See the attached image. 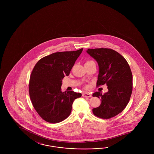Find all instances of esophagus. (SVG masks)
<instances>
[{
  "instance_id": "1",
  "label": "esophagus",
  "mask_w": 154,
  "mask_h": 154,
  "mask_svg": "<svg viewBox=\"0 0 154 154\" xmlns=\"http://www.w3.org/2000/svg\"><path fill=\"white\" fill-rule=\"evenodd\" d=\"M82 96L84 97H92V95L90 94H88V93H84L82 94Z\"/></svg>"
}]
</instances>
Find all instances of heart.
Segmentation results:
<instances>
[{
    "mask_svg": "<svg viewBox=\"0 0 154 154\" xmlns=\"http://www.w3.org/2000/svg\"><path fill=\"white\" fill-rule=\"evenodd\" d=\"M90 61H91V60H88V61H87L85 63H87V62H90Z\"/></svg>",
    "mask_w": 154,
    "mask_h": 154,
    "instance_id": "obj_1",
    "label": "heart"
}]
</instances>
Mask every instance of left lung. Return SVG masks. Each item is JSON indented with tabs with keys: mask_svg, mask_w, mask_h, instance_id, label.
I'll return each instance as SVG.
<instances>
[{
	"mask_svg": "<svg viewBox=\"0 0 154 154\" xmlns=\"http://www.w3.org/2000/svg\"><path fill=\"white\" fill-rule=\"evenodd\" d=\"M98 63L99 73L96 87L106 84L109 91L102 95L96 92L93 96L100 98V105L92 109L94 114L102 119H110L121 112L132 95L133 77L126 60L110 48H89L87 51Z\"/></svg>",
	"mask_w": 154,
	"mask_h": 154,
	"instance_id": "left-lung-1",
	"label": "left lung"
}]
</instances>
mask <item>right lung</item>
<instances>
[{
  "label": "right lung",
  "instance_id": "obj_1",
  "mask_svg": "<svg viewBox=\"0 0 154 154\" xmlns=\"http://www.w3.org/2000/svg\"><path fill=\"white\" fill-rule=\"evenodd\" d=\"M82 50L45 56L32 70L29 82L30 100L40 117L49 123H58L68 117L74 100L82 95L74 91L63 92L61 86Z\"/></svg>",
  "mask_w": 154,
  "mask_h": 154
}]
</instances>
